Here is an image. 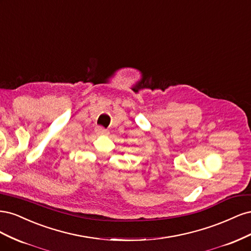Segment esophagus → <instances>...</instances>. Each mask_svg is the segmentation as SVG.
Returning <instances> with one entry per match:
<instances>
[{"label": "esophagus", "instance_id": "1", "mask_svg": "<svg viewBox=\"0 0 251 251\" xmlns=\"http://www.w3.org/2000/svg\"><path fill=\"white\" fill-rule=\"evenodd\" d=\"M95 131L97 134H100V135H109V131L105 130V128H103L102 126H97L95 128Z\"/></svg>", "mask_w": 251, "mask_h": 251}]
</instances>
